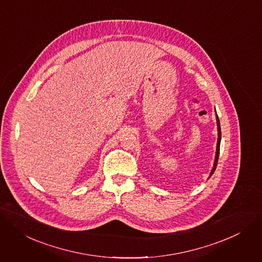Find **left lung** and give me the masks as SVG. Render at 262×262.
I'll return each instance as SVG.
<instances>
[{
	"label": "left lung",
	"instance_id": "left-lung-1",
	"mask_svg": "<svg viewBox=\"0 0 262 262\" xmlns=\"http://www.w3.org/2000/svg\"><path fill=\"white\" fill-rule=\"evenodd\" d=\"M216 119H217V128H219V139H217V146H216V156H215V162H214V167L211 171L210 177L213 174V172L215 171V168L217 166V161H219V157H220V146H221V138H222V132H221V123H220V119L216 115Z\"/></svg>",
	"mask_w": 262,
	"mask_h": 262
}]
</instances>
